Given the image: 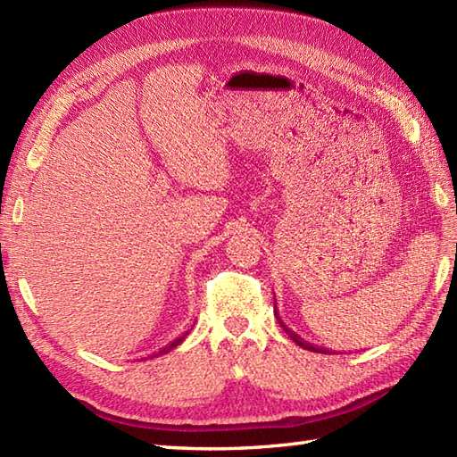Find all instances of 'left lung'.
Masks as SVG:
<instances>
[{
    "label": "left lung",
    "mask_w": 457,
    "mask_h": 457,
    "mask_svg": "<svg viewBox=\"0 0 457 457\" xmlns=\"http://www.w3.org/2000/svg\"><path fill=\"white\" fill-rule=\"evenodd\" d=\"M275 316H277V320H278V324H280V328H283V329H285V332H287V336H288L290 339H293V342H295L296 345H300V347H304V349H308V352H316V353H332V352H329V349H324V347H318V345H312V344H308V342H304V339H303V337H300L298 334H295V332H293V329H290V328H287V324L283 322V320H280V316H278V312H277V308H275Z\"/></svg>",
    "instance_id": "1"
}]
</instances>
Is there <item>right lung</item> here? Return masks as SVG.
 Returning <instances> with one entry per match:
<instances>
[{
	"instance_id": "1",
	"label": "right lung",
	"mask_w": 457,
	"mask_h": 457,
	"mask_svg": "<svg viewBox=\"0 0 457 457\" xmlns=\"http://www.w3.org/2000/svg\"><path fill=\"white\" fill-rule=\"evenodd\" d=\"M188 334H190V329H188V332H184V334H182L180 337H177V339H174V342H170L169 345H164V347H161V349H159V352H157V353H153L151 357H159V355H162V353H169V352H170V349H174V347H177L179 344H182V339H184V337H187ZM145 359H147V357H145Z\"/></svg>"
}]
</instances>
